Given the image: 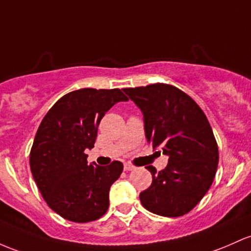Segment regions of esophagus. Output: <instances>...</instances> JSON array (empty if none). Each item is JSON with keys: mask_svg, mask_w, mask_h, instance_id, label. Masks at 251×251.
<instances>
[{"mask_svg": "<svg viewBox=\"0 0 251 251\" xmlns=\"http://www.w3.org/2000/svg\"><path fill=\"white\" fill-rule=\"evenodd\" d=\"M134 169H136V167L131 166V164L128 163L124 164V170H125V172H131V170H134Z\"/></svg>", "mask_w": 251, "mask_h": 251, "instance_id": "esophagus-1", "label": "esophagus"}]
</instances>
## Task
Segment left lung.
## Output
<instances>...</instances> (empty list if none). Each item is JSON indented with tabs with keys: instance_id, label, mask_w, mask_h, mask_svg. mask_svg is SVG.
<instances>
[{
	"instance_id": "obj_1",
	"label": "left lung",
	"mask_w": 251,
	"mask_h": 251,
	"mask_svg": "<svg viewBox=\"0 0 251 251\" xmlns=\"http://www.w3.org/2000/svg\"><path fill=\"white\" fill-rule=\"evenodd\" d=\"M123 90L143 113L148 142L169 156L168 166L161 172L147 167L152 183L139 194L140 202L158 216L188 213L210 189L219 161L205 113L191 96L169 84Z\"/></svg>"
}]
</instances>
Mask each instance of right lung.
Returning a JSON list of instances; mask_svg holds the SVG:
<instances>
[{
    "label": "right lung",
    "mask_w": 251,
    "mask_h": 251,
    "mask_svg": "<svg viewBox=\"0 0 251 251\" xmlns=\"http://www.w3.org/2000/svg\"><path fill=\"white\" fill-rule=\"evenodd\" d=\"M127 100L120 89L83 88L60 98L41 121L29 166L44 200L64 219L93 222L108 210L109 188L123 173V163L88 164L84 150L94 148L106 112Z\"/></svg>",
    "instance_id": "add662e5"
}]
</instances>
